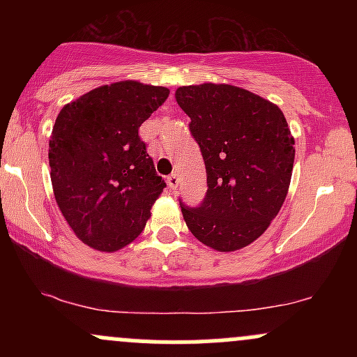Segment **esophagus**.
<instances>
[{
    "label": "esophagus",
    "instance_id": "obj_1",
    "mask_svg": "<svg viewBox=\"0 0 357 357\" xmlns=\"http://www.w3.org/2000/svg\"><path fill=\"white\" fill-rule=\"evenodd\" d=\"M166 181H167V186H169V190L174 191L176 186H178V174L171 173V174L166 178Z\"/></svg>",
    "mask_w": 357,
    "mask_h": 357
}]
</instances>
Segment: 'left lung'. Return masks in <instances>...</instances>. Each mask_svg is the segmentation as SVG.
<instances>
[{
    "label": "left lung",
    "mask_w": 357,
    "mask_h": 357,
    "mask_svg": "<svg viewBox=\"0 0 357 357\" xmlns=\"http://www.w3.org/2000/svg\"><path fill=\"white\" fill-rule=\"evenodd\" d=\"M191 119L208 190L198 206L181 199L188 228L206 247L233 252L255 241L280 211L292 178L294 137L282 110L233 85L176 90Z\"/></svg>",
    "instance_id": "8db88e82"
}]
</instances>
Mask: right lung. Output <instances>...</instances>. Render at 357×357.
Wrapping results in <instances>:
<instances>
[{"instance_id": "obj_1", "label": "right lung", "mask_w": 357, "mask_h": 357, "mask_svg": "<svg viewBox=\"0 0 357 357\" xmlns=\"http://www.w3.org/2000/svg\"><path fill=\"white\" fill-rule=\"evenodd\" d=\"M167 97L165 87L117 82L60 110L48 146L53 192L89 247L116 252L144 230L166 183L139 127Z\"/></svg>"}]
</instances>
